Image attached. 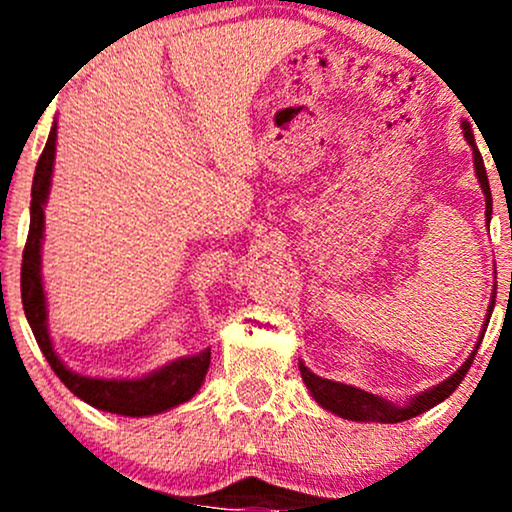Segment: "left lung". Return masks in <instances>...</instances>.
<instances>
[{
    "instance_id": "left-lung-1",
    "label": "left lung",
    "mask_w": 512,
    "mask_h": 512,
    "mask_svg": "<svg viewBox=\"0 0 512 512\" xmlns=\"http://www.w3.org/2000/svg\"><path fill=\"white\" fill-rule=\"evenodd\" d=\"M462 129H464V139H467V142L472 144L474 170H477L479 185H481V190H484V197H486V223H489L491 221L493 202H491L489 178H486L484 158H481L477 144H474V134H472V127H469V122H462ZM493 301H496V296H491L489 313H486L484 330H481V339H484L486 325H489V320H491ZM479 344L474 346L472 356H469L467 361H464L462 366L457 368L448 380H443V383L433 387V390H426V392H421V395H416L409 404H404V407H402V404L387 402V399L378 397V395H370V392H366V390H358V387H354V385L334 383V380L320 378V375H315L313 370L305 368L303 361L298 363V368H301L303 383L310 390V395L315 397V402L320 404V407H325L327 411H332V414L342 416V419H349V421H375V424H399V421L414 419V416L424 414V411H428L431 407H436V404L443 402V399H448L452 392L457 390V385L462 383L464 375H467V370H469V366H472L474 356H477Z\"/></svg>"
}]
</instances>
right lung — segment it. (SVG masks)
<instances>
[{
	"instance_id": "obj_1",
	"label": "right lung",
	"mask_w": 512,
	"mask_h": 512,
	"mask_svg": "<svg viewBox=\"0 0 512 512\" xmlns=\"http://www.w3.org/2000/svg\"><path fill=\"white\" fill-rule=\"evenodd\" d=\"M55 142L57 125H52L48 144H45L43 154L38 158V166H35L31 190V228H28V240L21 262V301L28 325L35 334V342H38L43 356L48 358L57 378L91 407L122 416H151L178 407V404L195 397V392L202 387L211 361L209 349L199 351L197 356L178 358V361L134 380L86 378V375L74 373V370L64 366L60 356L52 349L48 332V305H45L43 274H40V248H43L45 231L43 209L45 202H48L52 166H55Z\"/></svg>"
}]
</instances>
